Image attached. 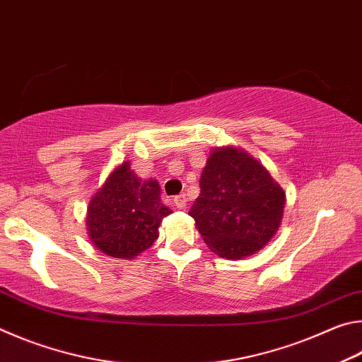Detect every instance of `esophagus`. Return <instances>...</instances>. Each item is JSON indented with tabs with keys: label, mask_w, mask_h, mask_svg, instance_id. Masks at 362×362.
<instances>
[{
	"label": "esophagus",
	"mask_w": 362,
	"mask_h": 362,
	"mask_svg": "<svg viewBox=\"0 0 362 362\" xmlns=\"http://www.w3.org/2000/svg\"><path fill=\"white\" fill-rule=\"evenodd\" d=\"M174 204L179 207V209H185L187 207V196L185 194H179L174 198Z\"/></svg>",
	"instance_id": "1"
}]
</instances>
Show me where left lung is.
<instances>
[{
	"mask_svg": "<svg viewBox=\"0 0 362 362\" xmlns=\"http://www.w3.org/2000/svg\"><path fill=\"white\" fill-rule=\"evenodd\" d=\"M189 209L214 254L240 260L259 252L283 222L286 193L263 164L238 146L209 153Z\"/></svg>",
	"mask_w": 362,
	"mask_h": 362,
	"instance_id": "1",
	"label": "left lung"
}]
</instances>
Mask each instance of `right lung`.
<instances>
[{"mask_svg": "<svg viewBox=\"0 0 362 362\" xmlns=\"http://www.w3.org/2000/svg\"><path fill=\"white\" fill-rule=\"evenodd\" d=\"M173 212L161 201L155 179L142 180L124 161L108 174L90 198L86 226L90 243L115 259H136L159 236L163 218Z\"/></svg>", "mask_w": 362, "mask_h": 362, "instance_id": "add662e5", "label": "right lung"}]
</instances>
